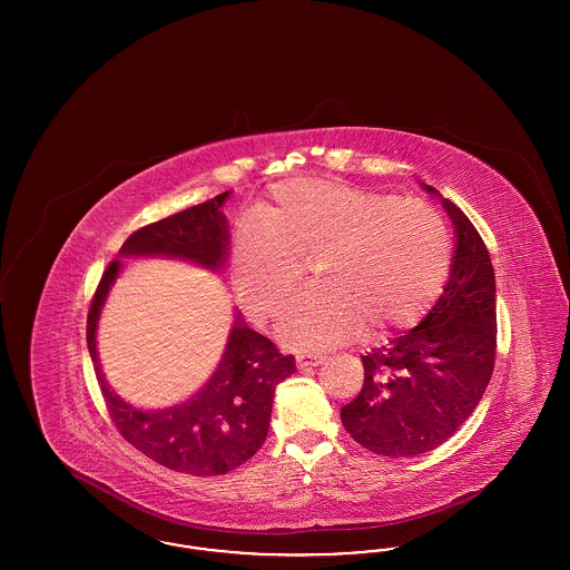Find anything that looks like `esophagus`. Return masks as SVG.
<instances>
[{
  "label": "esophagus",
  "instance_id": "1",
  "mask_svg": "<svg viewBox=\"0 0 570 570\" xmlns=\"http://www.w3.org/2000/svg\"><path fill=\"white\" fill-rule=\"evenodd\" d=\"M297 367L298 370H305V367H318L325 363V356L323 354H297Z\"/></svg>",
  "mask_w": 570,
  "mask_h": 570
}]
</instances>
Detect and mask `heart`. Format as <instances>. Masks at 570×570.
<instances>
[{
  "label": "heart",
  "instance_id": "1",
  "mask_svg": "<svg viewBox=\"0 0 570 570\" xmlns=\"http://www.w3.org/2000/svg\"><path fill=\"white\" fill-rule=\"evenodd\" d=\"M316 263L321 293L279 326L282 342L316 353L419 325L453 267L444 217L423 200L318 177L277 184L230 245L233 288L254 321L279 318Z\"/></svg>",
  "mask_w": 570,
  "mask_h": 570
}]
</instances>
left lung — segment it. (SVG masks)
Here are the masks:
<instances>
[{
  "label": "left lung",
  "instance_id": "obj_1",
  "mask_svg": "<svg viewBox=\"0 0 570 570\" xmlns=\"http://www.w3.org/2000/svg\"><path fill=\"white\" fill-rule=\"evenodd\" d=\"M442 207L458 242L444 293L406 335L361 356L363 389L342 407L346 432L382 458H416L446 442L479 406L495 363L488 247L455 203L442 198Z\"/></svg>",
  "mask_w": 570,
  "mask_h": 570
}]
</instances>
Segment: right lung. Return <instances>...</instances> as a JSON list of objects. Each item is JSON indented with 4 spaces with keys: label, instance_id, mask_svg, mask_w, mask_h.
<instances>
[{
    "label": "right lung",
    "instance_id": "1",
    "mask_svg": "<svg viewBox=\"0 0 570 570\" xmlns=\"http://www.w3.org/2000/svg\"><path fill=\"white\" fill-rule=\"evenodd\" d=\"M228 194L138 228L119 256H166L222 269L228 226L219 209ZM117 275L119 261H112L87 314V348L115 428L142 455L175 472L217 476L239 468L267 440L275 386L295 372V356L279 353L272 340L237 316L214 376L188 402L166 410L130 406L110 391L96 351L100 309Z\"/></svg>",
    "mask_w": 570,
    "mask_h": 570
}]
</instances>
